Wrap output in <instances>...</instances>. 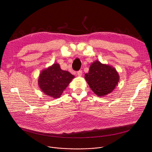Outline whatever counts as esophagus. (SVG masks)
I'll list each match as a JSON object with an SVG mask.
<instances>
[{"mask_svg":"<svg viewBox=\"0 0 152 152\" xmlns=\"http://www.w3.org/2000/svg\"><path fill=\"white\" fill-rule=\"evenodd\" d=\"M77 75L78 76H81L82 75V70H79L77 72Z\"/></svg>","mask_w":152,"mask_h":152,"instance_id":"1","label":"esophagus"}]
</instances>
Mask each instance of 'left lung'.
I'll return each mask as SVG.
<instances>
[{
  "instance_id": "1",
  "label": "left lung",
  "mask_w": 152,
  "mask_h": 152,
  "mask_svg": "<svg viewBox=\"0 0 152 152\" xmlns=\"http://www.w3.org/2000/svg\"><path fill=\"white\" fill-rule=\"evenodd\" d=\"M85 79L91 90L98 96L111 93L117 85L120 77L116 69L99 61L93 62Z\"/></svg>"
}]
</instances>
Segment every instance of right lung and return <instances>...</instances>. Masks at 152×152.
I'll use <instances>...</instances> for the list:
<instances>
[{"mask_svg": "<svg viewBox=\"0 0 152 152\" xmlns=\"http://www.w3.org/2000/svg\"><path fill=\"white\" fill-rule=\"evenodd\" d=\"M75 76L62 70L59 64L52 66L41 71L38 77V85L42 92L52 98H59Z\"/></svg>", "mask_w": 152, "mask_h": 152, "instance_id": "obj_1", "label": "right lung"}]
</instances>
